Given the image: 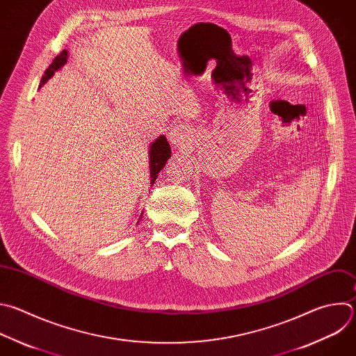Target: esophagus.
Instances as JSON below:
<instances>
[{
    "label": "esophagus",
    "mask_w": 356,
    "mask_h": 356,
    "mask_svg": "<svg viewBox=\"0 0 356 356\" xmlns=\"http://www.w3.org/2000/svg\"><path fill=\"white\" fill-rule=\"evenodd\" d=\"M190 133H191V130L188 129L187 124H177L169 133V141L173 145L184 147L190 143Z\"/></svg>",
    "instance_id": "34e87169"
}]
</instances>
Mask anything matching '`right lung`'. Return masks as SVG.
<instances>
[{
    "instance_id": "obj_1",
    "label": "right lung",
    "mask_w": 356,
    "mask_h": 356,
    "mask_svg": "<svg viewBox=\"0 0 356 356\" xmlns=\"http://www.w3.org/2000/svg\"><path fill=\"white\" fill-rule=\"evenodd\" d=\"M68 60V51L63 50V53H60L53 63L49 65V68L46 70L44 75L42 76L40 85L39 88H42L54 74L56 71L61 70V67H64L67 64ZM172 152H170V145L166 140L165 136H159L155 141L151 143V148H149V175H151V186L155 184V180L159 175V172L163 169V166L166 165L168 159L170 158Z\"/></svg>"
}]
</instances>
